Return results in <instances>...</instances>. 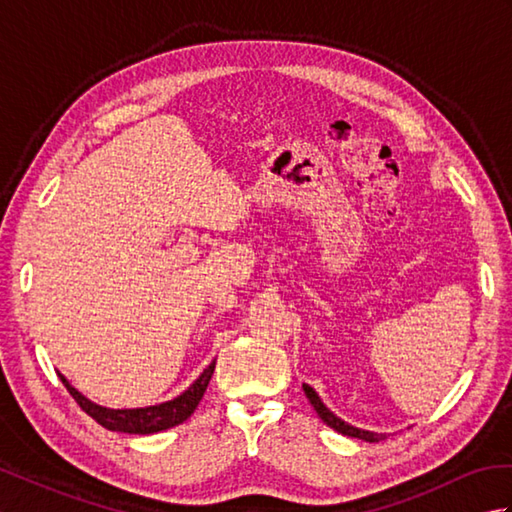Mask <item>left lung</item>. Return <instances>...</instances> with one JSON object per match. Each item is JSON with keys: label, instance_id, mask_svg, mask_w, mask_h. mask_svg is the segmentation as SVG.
I'll return each instance as SVG.
<instances>
[{"label": "left lung", "instance_id": "obj_1", "mask_svg": "<svg viewBox=\"0 0 512 512\" xmlns=\"http://www.w3.org/2000/svg\"><path fill=\"white\" fill-rule=\"evenodd\" d=\"M303 391H306V396H308V400H310V405L314 407V411L319 413V418H321L325 424H328L330 429L343 433V436L358 438V440H365V442H378V440L385 438L383 433H374V431H365V429L352 427V424H347V422L341 420L339 416H334V413L323 405V400L319 398L317 391H314L310 385H303Z\"/></svg>", "mask_w": 512, "mask_h": 512}]
</instances>
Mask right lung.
<instances>
[{
	"label": "right lung",
	"mask_w": 512,
	"mask_h": 512,
	"mask_svg": "<svg viewBox=\"0 0 512 512\" xmlns=\"http://www.w3.org/2000/svg\"><path fill=\"white\" fill-rule=\"evenodd\" d=\"M215 372V361L204 369L200 378L195 383L182 391L178 398L160 402V405L154 407H140V409H107L96 405V402L88 400L83 394H79L70 383L68 378L59 374L61 383L65 389L70 391V396L79 402V407L88 413L90 418H94L101 427L110 429V431H121V433H138V436H147V433H158L176 427V424H182L187 420L195 407L200 405V400L204 396L206 387H209V380Z\"/></svg>",
	"instance_id": "right-lung-1"
}]
</instances>
